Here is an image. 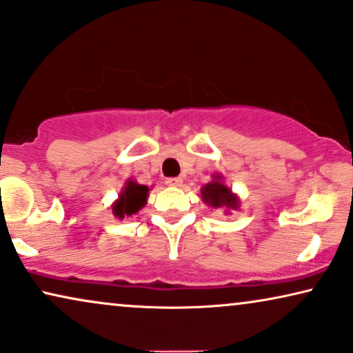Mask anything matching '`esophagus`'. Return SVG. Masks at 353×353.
<instances>
[{
  "label": "esophagus",
  "instance_id": "esophagus-1",
  "mask_svg": "<svg viewBox=\"0 0 353 353\" xmlns=\"http://www.w3.org/2000/svg\"><path fill=\"white\" fill-rule=\"evenodd\" d=\"M166 185H169V187L182 185V177H169V179H166Z\"/></svg>",
  "mask_w": 353,
  "mask_h": 353
}]
</instances>
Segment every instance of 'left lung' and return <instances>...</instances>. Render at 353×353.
I'll return each mask as SVG.
<instances>
[{
	"instance_id": "left-lung-1",
	"label": "left lung",
	"mask_w": 353,
	"mask_h": 353,
	"mask_svg": "<svg viewBox=\"0 0 353 353\" xmlns=\"http://www.w3.org/2000/svg\"><path fill=\"white\" fill-rule=\"evenodd\" d=\"M200 192L201 200L214 210L224 208L229 213V210H237L239 205H241L237 195L232 194V190L223 182L221 174H214L213 181L201 187Z\"/></svg>"
}]
</instances>
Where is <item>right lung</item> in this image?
<instances>
[{
  "instance_id": "add662e5",
  "label": "right lung",
  "mask_w": 353,
  "mask_h": 353,
  "mask_svg": "<svg viewBox=\"0 0 353 353\" xmlns=\"http://www.w3.org/2000/svg\"><path fill=\"white\" fill-rule=\"evenodd\" d=\"M147 196H148L147 185H140L135 181L129 179L124 184V189L121 190L119 199H117L111 206L112 214H114L116 218L124 219L135 213H139L140 208H143L145 203H147Z\"/></svg>"
}]
</instances>
